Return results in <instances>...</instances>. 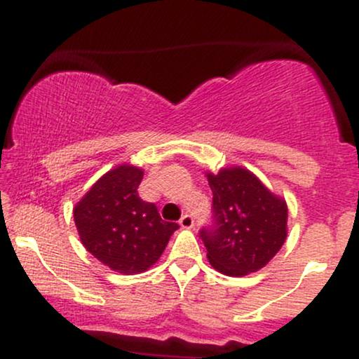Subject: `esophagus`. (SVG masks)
Here are the masks:
<instances>
[{
	"instance_id": "obj_1",
	"label": "esophagus",
	"mask_w": 359,
	"mask_h": 359,
	"mask_svg": "<svg viewBox=\"0 0 359 359\" xmlns=\"http://www.w3.org/2000/svg\"><path fill=\"white\" fill-rule=\"evenodd\" d=\"M179 224L182 226L184 229H191L192 226H194V217L191 216V214H184L182 217H180V221H179Z\"/></svg>"
}]
</instances>
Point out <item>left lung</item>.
<instances>
[{
  "instance_id": "left-lung-1",
  "label": "left lung",
  "mask_w": 359,
  "mask_h": 359,
  "mask_svg": "<svg viewBox=\"0 0 359 359\" xmlns=\"http://www.w3.org/2000/svg\"><path fill=\"white\" fill-rule=\"evenodd\" d=\"M212 191V224L199 236L209 263L229 277H243L266 265L287 238V204L250 170L221 168L208 174Z\"/></svg>"
}]
</instances>
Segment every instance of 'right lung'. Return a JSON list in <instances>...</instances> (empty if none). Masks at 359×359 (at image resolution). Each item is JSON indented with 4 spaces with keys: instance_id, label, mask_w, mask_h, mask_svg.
Returning <instances> with one entry per match:
<instances>
[{
    "instance_id": "1",
    "label": "right lung",
    "mask_w": 359,
    "mask_h": 359,
    "mask_svg": "<svg viewBox=\"0 0 359 359\" xmlns=\"http://www.w3.org/2000/svg\"><path fill=\"white\" fill-rule=\"evenodd\" d=\"M143 170L119 165L104 174L74 208L82 245L111 270L142 273L162 257L175 222L160 217L154 203L138 196Z\"/></svg>"
}]
</instances>
